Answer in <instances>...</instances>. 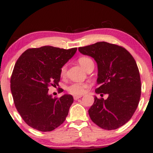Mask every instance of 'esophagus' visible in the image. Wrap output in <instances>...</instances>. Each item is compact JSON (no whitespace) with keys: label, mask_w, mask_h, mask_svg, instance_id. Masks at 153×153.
I'll return each instance as SVG.
<instances>
[{"label":"esophagus","mask_w":153,"mask_h":153,"mask_svg":"<svg viewBox=\"0 0 153 153\" xmlns=\"http://www.w3.org/2000/svg\"><path fill=\"white\" fill-rule=\"evenodd\" d=\"M81 97H82V96H74V100H76L79 98H81Z\"/></svg>","instance_id":"34e87169"}]
</instances>
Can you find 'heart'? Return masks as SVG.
<instances>
[{
    "instance_id": "1",
    "label": "heart",
    "mask_w": 153,
    "mask_h": 153,
    "mask_svg": "<svg viewBox=\"0 0 153 153\" xmlns=\"http://www.w3.org/2000/svg\"><path fill=\"white\" fill-rule=\"evenodd\" d=\"M79 64L81 65V66L83 68L85 69L88 66V65L93 62L92 59L89 58L88 57H81L79 59ZM66 66L64 65L62 67L61 71V75L62 76H64L66 74ZM87 87V84L84 83V82H73L71 85L67 87L68 91L69 92L70 94L72 95H74V96H79V95H81L85 93V89Z\"/></svg>"
}]
</instances>
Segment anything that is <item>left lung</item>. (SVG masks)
<instances>
[{
  "instance_id": "obj_1",
  "label": "left lung",
  "mask_w": 153,
  "mask_h": 153,
  "mask_svg": "<svg viewBox=\"0 0 153 153\" xmlns=\"http://www.w3.org/2000/svg\"><path fill=\"white\" fill-rule=\"evenodd\" d=\"M97 64L96 94H107L106 100L94 97L89 109L91 121L102 129H116L128 122L134 114L141 96L138 68L133 56L124 47L97 42L79 47Z\"/></svg>"
}]
</instances>
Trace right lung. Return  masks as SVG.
I'll list each match as a JSON object with an SVG mask.
<instances>
[{"instance_id": "right-lung-1", "label": "right lung", "mask_w": 153, "mask_h": 153, "mask_svg": "<svg viewBox=\"0 0 153 153\" xmlns=\"http://www.w3.org/2000/svg\"><path fill=\"white\" fill-rule=\"evenodd\" d=\"M76 50V47L43 46L27 49L17 60L11 77V91L16 109L30 127L51 131L64 122L73 97L65 94L53 98L48 94V87L58 85L62 67Z\"/></svg>"}]
</instances>
